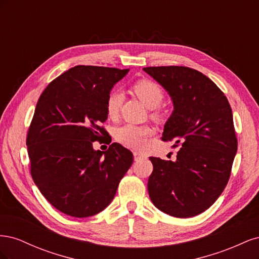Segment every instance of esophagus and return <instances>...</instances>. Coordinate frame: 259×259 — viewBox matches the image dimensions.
I'll return each mask as SVG.
<instances>
[{"instance_id":"34e87169","label":"esophagus","mask_w":259,"mask_h":259,"mask_svg":"<svg viewBox=\"0 0 259 259\" xmlns=\"http://www.w3.org/2000/svg\"><path fill=\"white\" fill-rule=\"evenodd\" d=\"M144 158H146V155L144 153L139 152V151H134V160L135 161H139V160H142Z\"/></svg>"}]
</instances>
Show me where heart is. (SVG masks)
<instances>
[{
    "label": "heart",
    "mask_w": 259,
    "mask_h": 259,
    "mask_svg": "<svg viewBox=\"0 0 259 259\" xmlns=\"http://www.w3.org/2000/svg\"><path fill=\"white\" fill-rule=\"evenodd\" d=\"M132 91L148 108L152 109V115L154 117L159 116L156 108L163 101L164 93L158 83L148 79L139 80L132 85ZM121 103L122 95L119 92L112 91L109 93L106 99V111L110 119H114L119 113ZM152 134V128L147 125L124 124L114 131V137L117 142L127 147L137 149L143 148L147 143V139Z\"/></svg>",
    "instance_id": "obj_1"
}]
</instances>
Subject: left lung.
I'll list each match as a JSON object with an SVG mask.
<instances>
[{
    "mask_svg": "<svg viewBox=\"0 0 259 259\" xmlns=\"http://www.w3.org/2000/svg\"><path fill=\"white\" fill-rule=\"evenodd\" d=\"M144 71L173 100L162 140L182 146L176 161L149 158L153 165L149 197L165 214L193 217L213 205L228 184L238 150L231 107L218 86L197 70L167 66Z\"/></svg>",
    "mask_w": 259,
    "mask_h": 259,
    "instance_id": "8db88e82",
    "label": "left lung"
}]
</instances>
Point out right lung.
I'll list each match as a JSON object with an SVG mask.
<instances>
[{"label": "right lung", "instance_id": "1", "mask_svg": "<svg viewBox=\"0 0 259 259\" xmlns=\"http://www.w3.org/2000/svg\"><path fill=\"white\" fill-rule=\"evenodd\" d=\"M127 72L75 66L53 80L37 100L27 135L31 176L61 213L84 218L105 209L134 161L117 143L106 151L93 148L108 136L101 126L108 117L106 99Z\"/></svg>", "mask_w": 259, "mask_h": 259}]
</instances>
